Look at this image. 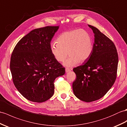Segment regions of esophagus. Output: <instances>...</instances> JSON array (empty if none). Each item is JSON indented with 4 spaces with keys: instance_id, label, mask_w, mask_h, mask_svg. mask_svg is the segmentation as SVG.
<instances>
[{
    "instance_id": "1",
    "label": "esophagus",
    "mask_w": 127,
    "mask_h": 127,
    "mask_svg": "<svg viewBox=\"0 0 127 127\" xmlns=\"http://www.w3.org/2000/svg\"><path fill=\"white\" fill-rule=\"evenodd\" d=\"M70 70V69L69 68H66L65 69L66 73H68V72H69Z\"/></svg>"
}]
</instances>
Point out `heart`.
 I'll list each match as a JSON object with an SVG mask.
<instances>
[{
	"mask_svg": "<svg viewBox=\"0 0 127 127\" xmlns=\"http://www.w3.org/2000/svg\"><path fill=\"white\" fill-rule=\"evenodd\" d=\"M56 43L50 46L51 54L57 61L64 62V65L72 67L87 60L92 54L93 41L91 34L83 29H74L62 33L57 38Z\"/></svg>",
	"mask_w": 127,
	"mask_h": 127,
	"instance_id": "obj_1",
	"label": "heart"
}]
</instances>
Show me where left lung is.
Returning <instances> with one entry per match:
<instances>
[{"label":"left lung","mask_w":127,"mask_h":127,"mask_svg":"<svg viewBox=\"0 0 127 127\" xmlns=\"http://www.w3.org/2000/svg\"><path fill=\"white\" fill-rule=\"evenodd\" d=\"M88 26L94 33L93 48L88 59L73 69L76 79L73 90L79 99L90 102L102 97L114 85L119 59L112 40L97 28Z\"/></svg>","instance_id":"8db88e82"}]
</instances>
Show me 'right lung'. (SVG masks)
Listing matches in <instances>:
<instances>
[{
	"label": "right lung",
	"mask_w": 127,
	"mask_h": 127,
	"mask_svg": "<svg viewBox=\"0 0 127 127\" xmlns=\"http://www.w3.org/2000/svg\"><path fill=\"white\" fill-rule=\"evenodd\" d=\"M59 26L31 31L21 39L11 57L10 70L15 87L28 100L43 102L54 94V81L65 68L54 58L51 42Z\"/></svg>",
	"instance_id": "obj_1"
}]
</instances>
